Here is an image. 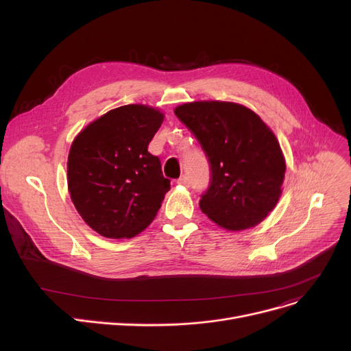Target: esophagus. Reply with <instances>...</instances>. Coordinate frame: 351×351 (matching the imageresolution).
I'll return each mask as SVG.
<instances>
[{"label":"esophagus","mask_w":351,"mask_h":351,"mask_svg":"<svg viewBox=\"0 0 351 351\" xmlns=\"http://www.w3.org/2000/svg\"><path fill=\"white\" fill-rule=\"evenodd\" d=\"M178 183H179V185H183V186H191V180H189V178H188L186 175L180 176L179 180H178Z\"/></svg>","instance_id":"obj_1"}]
</instances>
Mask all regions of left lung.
Returning a JSON list of instances; mask_svg holds the SVG:
<instances>
[{"instance_id":"8db88e82","label":"left lung","mask_w":351,"mask_h":351,"mask_svg":"<svg viewBox=\"0 0 351 351\" xmlns=\"http://www.w3.org/2000/svg\"><path fill=\"white\" fill-rule=\"evenodd\" d=\"M175 115L210 165L200 210L226 230L259 225L282 195L286 163L269 126L249 108L220 101L183 104Z\"/></svg>"}]
</instances>
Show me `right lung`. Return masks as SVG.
<instances>
[{
	"label": "right lung",
	"mask_w": 351,
	"mask_h": 351,
	"mask_svg": "<svg viewBox=\"0 0 351 351\" xmlns=\"http://www.w3.org/2000/svg\"><path fill=\"white\" fill-rule=\"evenodd\" d=\"M163 114L125 105L89 123L68 155V189L78 213L99 234L131 239L151 225L171 180L147 152Z\"/></svg>",
	"instance_id": "obj_1"
}]
</instances>
